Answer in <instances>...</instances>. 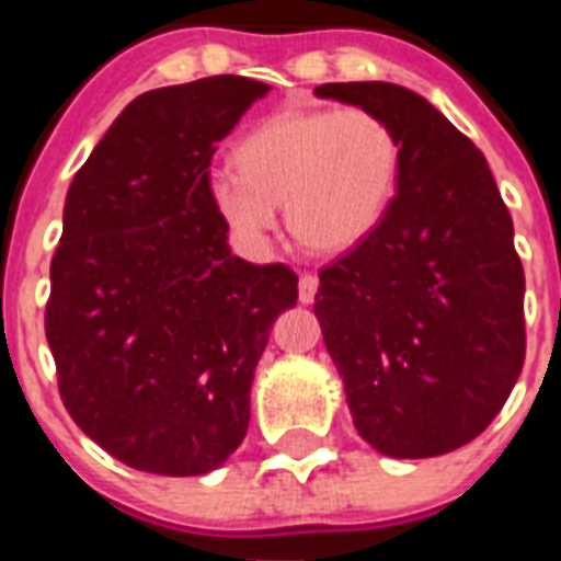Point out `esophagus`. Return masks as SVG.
I'll list each match as a JSON object with an SVG mask.
<instances>
[{
    "instance_id": "1",
    "label": "esophagus",
    "mask_w": 561,
    "mask_h": 561,
    "mask_svg": "<svg viewBox=\"0 0 561 561\" xmlns=\"http://www.w3.org/2000/svg\"><path fill=\"white\" fill-rule=\"evenodd\" d=\"M317 288H320L317 273H302V276H299V302H314Z\"/></svg>"
}]
</instances>
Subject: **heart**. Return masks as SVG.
I'll list each match as a JSON object with an SVG mask.
<instances>
[{
    "mask_svg": "<svg viewBox=\"0 0 561 561\" xmlns=\"http://www.w3.org/2000/svg\"><path fill=\"white\" fill-rule=\"evenodd\" d=\"M215 169L206 192L224 224L264 244L285 203L290 232L314 250H350L381 220L399 174V139L369 110H282Z\"/></svg>",
    "mask_w": 561,
    "mask_h": 561,
    "instance_id": "heart-1",
    "label": "heart"
}]
</instances>
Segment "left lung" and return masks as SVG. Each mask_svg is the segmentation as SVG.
Listing matches in <instances>:
<instances>
[{
	"label": "left lung",
	"mask_w": 561,
	"mask_h": 561,
	"mask_svg": "<svg viewBox=\"0 0 561 561\" xmlns=\"http://www.w3.org/2000/svg\"><path fill=\"white\" fill-rule=\"evenodd\" d=\"M314 92L381 116L399 139V192L373 232L320 271L325 350L373 448L439 457L483 434L522 375L513 218L486 157L422 95L383 81Z\"/></svg>",
	"instance_id": "8db88e82"
}]
</instances>
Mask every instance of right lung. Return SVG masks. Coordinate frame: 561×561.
Instances as JSON below:
<instances>
[{"instance_id": "right-lung-1", "label": "right lung", "mask_w": 561, "mask_h": 561, "mask_svg": "<svg viewBox=\"0 0 561 561\" xmlns=\"http://www.w3.org/2000/svg\"><path fill=\"white\" fill-rule=\"evenodd\" d=\"M271 87L215 75L142 92L75 174L51 255L46 337L83 434L130 469H218L250 425L288 264L232 255L206 192L215 145Z\"/></svg>"}]
</instances>
